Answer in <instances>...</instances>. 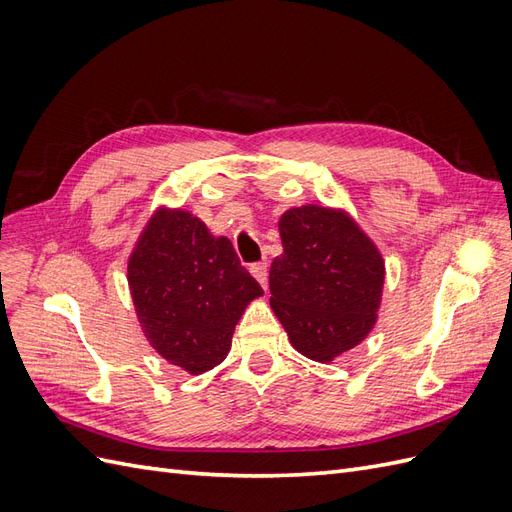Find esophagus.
Returning a JSON list of instances; mask_svg holds the SVG:
<instances>
[{
  "mask_svg": "<svg viewBox=\"0 0 512 512\" xmlns=\"http://www.w3.org/2000/svg\"><path fill=\"white\" fill-rule=\"evenodd\" d=\"M252 275L256 277V280L260 282V286L267 290V286H269V267H267V262H256V265H252Z\"/></svg>",
  "mask_w": 512,
  "mask_h": 512,
  "instance_id": "34e87169",
  "label": "esophagus"
}]
</instances>
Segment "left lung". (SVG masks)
<instances>
[{"label": "left lung", "mask_w": 512, "mask_h": 512, "mask_svg": "<svg viewBox=\"0 0 512 512\" xmlns=\"http://www.w3.org/2000/svg\"><path fill=\"white\" fill-rule=\"evenodd\" d=\"M284 252L269 271L271 307L303 356L331 363L374 329L384 260L342 209L303 205L280 218Z\"/></svg>", "instance_id": "obj_1"}]
</instances>
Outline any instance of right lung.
<instances>
[{"label": "right lung", "instance_id": "obj_1", "mask_svg": "<svg viewBox=\"0 0 512 512\" xmlns=\"http://www.w3.org/2000/svg\"><path fill=\"white\" fill-rule=\"evenodd\" d=\"M128 286L151 348L192 376L220 365L245 307L262 294L230 239L160 207L128 260Z\"/></svg>", "mask_w": 512, "mask_h": 512}]
</instances>
